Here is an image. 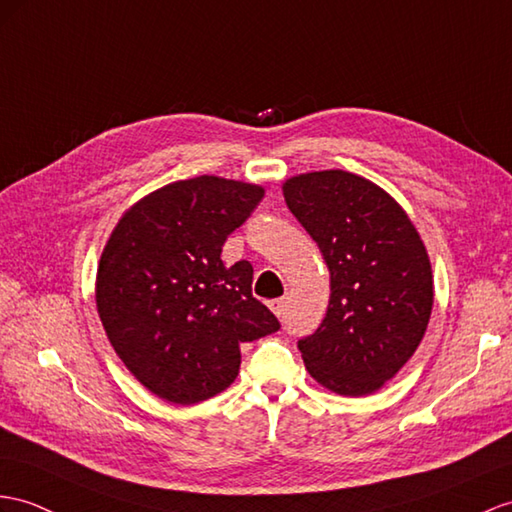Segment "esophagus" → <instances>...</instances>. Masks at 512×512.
Returning <instances> with one entry per match:
<instances>
[{"instance_id": "obj_1", "label": "esophagus", "mask_w": 512, "mask_h": 512, "mask_svg": "<svg viewBox=\"0 0 512 512\" xmlns=\"http://www.w3.org/2000/svg\"><path fill=\"white\" fill-rule=\"evenodd\" d=\"M269 306H271V310H273V313H276L278 317H284V313H286V308H289V299H286V297H280V299H273V302H271Z\"/></svg>"}]
</instances>
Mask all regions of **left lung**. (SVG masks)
<instances>
[{
	"label": "left lung",
	"mask_w": 512,
	"mask_h": 512,
	"mask_svg": "<svg viewBox=\"0 0 512 512\" xmlns=\"http://www.w3.org/2000/svg\"><path fill=\"white\" fill-rule=\"evenodd\" d=\"M282 191L330 269L328 313L297 341L304 365L339 395L376 393L426 334L434 302L426 247L404 208L356 173H302Z\"/></svg>",
	"instance_id": "1"
}]
</instances>
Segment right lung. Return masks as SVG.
<instances>
[{"mask_svg": "<svg viewBox=\"0 0 512 512\" xmlns=\"http://www.w3.org/2000/svg\"><path fill=\"white\" fill-rule=\"evenodd\" d=\"M263 195V186L217 176L180 180L136 202L110 234L97 313L123 365L162 400L189 406L226 391L241 343L280 330L252 295V265L221 260Z\"/></svg>", "mask_w": 512, "mask_h": 512, "instance_id": "add662e5", "label": "right lung"}]
</instances>
